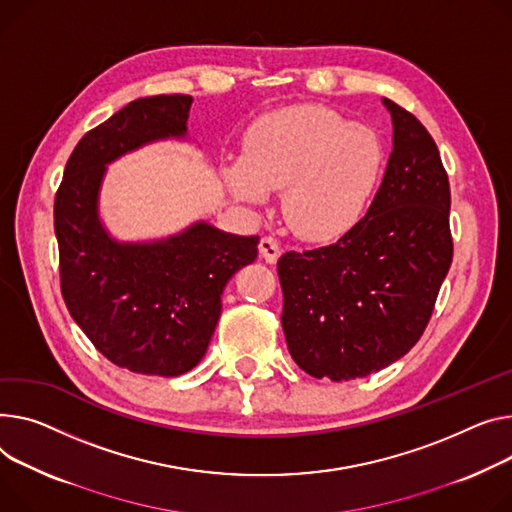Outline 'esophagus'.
<instances>
[{"mask_svg":"<svg viewBox=\"0 0 512 512\" xmlns=\"http://www.w3.org/2000/svg\"><path fill=\"white\" fill-rule=\"evenodd\" d=\"M259 253L267 263H276L278 257L282 255V247L274 236H263L259 241Z\"/></svg>","mask_w":512,"mask_h":512,"instance_id":"obj_1","label":"esophagus"}]
</instances>
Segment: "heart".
Instances as JSON below:
<instances>
[{"label":"heart","instance_id":"b5f03b06","mask_svg":"<svg viewBox=\"0 0 512 512\" xmlns=\"http://www.w3.org/2000/svg\"><path fill=\"white\" fill-rule=\"evenodd\" d=\"M385 148L377 131L317 105L280 111L259 121L243 160L224 170L228 189L263 203L282 191V214L306 241H331L364 214L383 175Z\"/></svg>","mask_w":512,"mask_h":512}]
</instances>
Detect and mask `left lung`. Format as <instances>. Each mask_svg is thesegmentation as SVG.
I'll return each instance as SVG.
<instances>
[{
  "label": "left lung",
  "instance_id": "8db88e82",
  "mask_svg": "<svg viewBox=\"0 0 512 512\" xmlns=\"http://www.w3.org/2000/svg\"><path fill=\"white\" fill-rule=\"evenodd\" d=\"M393 152L366 216L333 245L278 261L282 327L315 379L350 381L410 352L453 261L451 187L426 127L383 98Z\"/></svg>",
  "mask_w": 512,
  "mask_h": 512
}]
</instances>
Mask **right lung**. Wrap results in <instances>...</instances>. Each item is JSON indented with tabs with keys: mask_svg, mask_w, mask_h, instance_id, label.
I'll return each mask as SVG.
<instances>
[{
	"mask_svg": "<svg viewBox=\"0 0 512 512\" xmlns=\"http://www.w3.org/2000/svg\"><path fill=\"white\" fill-rule=\"evenodd\" d=\"M193 98L129 102L74 148L55 195L59 278L67 311L94 348L140 374L179 377L208 350L222 290L257 257L259 236L197 222L152 243H119L98 218L107 164L144 144L185 138Z\"/></svg>",
	"mask_w": 512,
	"mask_h": 512,
	"instance_id": "1",
	"label": "right lung"
}]
</instances>
